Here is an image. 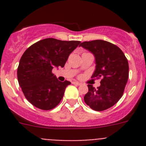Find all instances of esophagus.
<instances>
[{
	"label": "esophagus",
	"instance_id": "obj_1",
	"mask_svg": "<svg viewBox=\"0 0 146 146\" xmlns=\"http://www.w3.org/2000/svg\"><path fill=\"white\" fill-rule=\"evenodd\" d=\"M72 84L74 85H77V86H80L81 83L79 82H77V81H74V82H72Z\"/></svg>",
	"mask_w": 146,
	"mask_h": 146
}]
</instances>
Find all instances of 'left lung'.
<instances>
[{
    "instance_id": "1",
    "label": "left lung",
    "mask_w": 146,
    "mask_h": 146,
    "mask_svg": "<svg viewBox=\"0 0 146 146\" xmlns=\"http://www.w3.org/2000/svg\"><path fill=\"white\" fill-rule=\"evenodd\" d=\"M80 46L95 57L96 69L92 77L102 78L96 89L88 85L84 101L94 110L103 111L116 104L123 95L129 78L128 60L119 47L104 40L84 42Z\"/></svg>"
}]
</instances>
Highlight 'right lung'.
Wrapping results in <instances>:
<instances>
[{"label": "right lung", "instance_id": "add662e5", "mask_svg": "<svg viewBox=\"0 0 146 146\" xmlns=\"http://www.w3.org/2000/svg\"><path fill=\"white\" fill-rule=\"evenodd\" d=\"M80 41H61L53 38L40 40L22 55L17 68L19 85L25 98L38 109H53L61 101L69 81L60 82L52 70L64 67Z\"/></svg>", "mask_w": 146, "mask_h": 146}]
</instances>
